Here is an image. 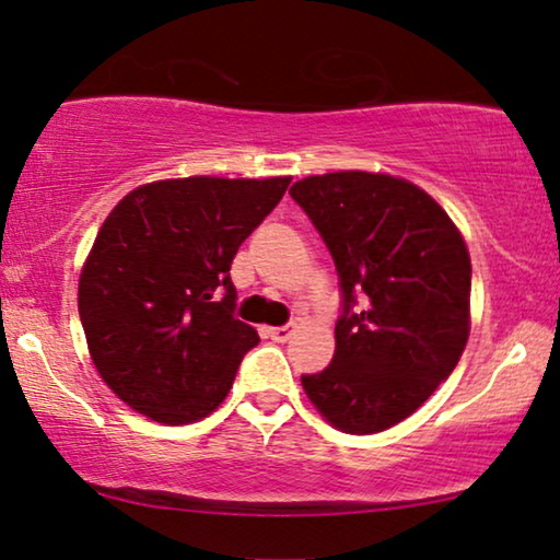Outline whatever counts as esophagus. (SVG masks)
Here are the masks:
<instances>
[{
	"label": "esophagus",
	"mask_w": 560,
	"mask_h": 560,
	"mask_svg": "<svg viewBox=\"0 0 560 560\" xmlns=\"http://www.w3.org/2000/svg\"><path fill=\"white\" fill-rule=\"evenodd\" d=\"M267 336H270L272 341H288L290 336H293V326H272V328H267Z\"/></svg>",
	"instance_id": "1"
}]
</instances>
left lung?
Instances as JSON below:
<instances>
[{"instance_id":"8db88e82","label":"left lung","mask_w":560,"mask_h":560,"mask_svg":"<svg viewBox=\"0 0 560 560\" xmlns=\"http://www.w3.org/2000/svg\"><path fill=\"white\" fill-rule=\"evenodd\" d=\"M341 278L334 362L301 377L320 418L380 433L454 372L471 331V257L443 206L389 173L336 171L290 188Z\"/></svg>"}]
</instances>
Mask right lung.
<instances>
[{
  "instance_id": "add662e5",
  "label": "right lung",
  "mask_w": 560,
  "mask_h": 560,
  "mask_svg": "<svg viewBox=\"0 0 560 560\" xmlns=\"http://www.w3.org/2000/svg\"><path fill=\"white\" fill-rule=\"evenodd\" d=\"M288 186L290 175H190L144 183L109 211L81 267L79 313L91 362L121 402L165 425L224 402L259 341L232 316L229 267Z\"/></svg>"
}]
</instances>
